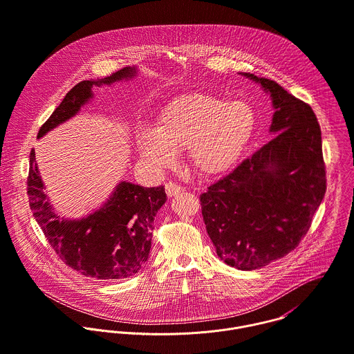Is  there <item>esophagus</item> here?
I'll list each match as a JSON object with an SVG mask.
<instances>
[{"label":"esophagus","mask_w":354,"mask_h":354,"mask_svg":"<svg viewBox=\"0 0 354 354\" xmlns=\"http://www.w3.org/2000/svg\"><path fill=\"white\" fill-rule=\"evenodd\" d=\"M165 189H166V194H167L169 198L176 196L177 194H180V192L184 191V188H183L181 185H178V184H176V183H171V181H170V183H166Z\"/></svg>","instance_id":"1"}]
</instances>
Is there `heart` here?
<instances>
[{
	"instance_id": "b5f03b06",
	"label": "heart",
	"mask_w": 354,
	"mask_h": 354,
	"mask_svg": "<svg viewBox=\"0 0 354 354\" xmlns=\"http://www.w3.org/2000/svg\"><path fill=\"white\" fill-rule=\"evenodd\" d=\"M255 126L250 104L206 93H187L170 100L156 117L155 130L137 137L141 158L156 169L173 165L177 149L196 173L218 176L234 167L247 148Z\"/></svg>"
}]
</instances>
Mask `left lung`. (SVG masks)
<instances>
[{
	"label": "left lung",
	"instance_id": "left-lung-1",
	"mask_svg": "<svg viewBox=\"0 0 354 354\" xmlns=\"http://www.w3.org/2000/svg\"><path fill=\"white\" fill-rule=\"evenodd\" d=\"M270 93L276 136L201 195L217 255L240 270L262 268L292 251L308 234L327 189L322 130L309 104L254 74Z\"/></svg>",
	"mask_w": 354,
	"mask_h": 354
}]
</instances>
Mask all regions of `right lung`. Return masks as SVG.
<instances>
[{
  "instance_id": "obj_1",
  "label": "right lung",
  "mask_w": 354,
  "mask_h": 354,
  "mask_svg": "<svg viewBox=\"0 0 354 354\" xmlns=\"http://www.w3.org/2000/svg\"><path fill=\"white\" fill-rule=\"evenodd\" d=\"M134 75L136 67H124L110 77L77 84L41 126L38 138L74 117L93 97L95 85H111ZM27 195L35 221L62 261L84 276L100 280L124 279L144 268L155 216L167 199L162 185L144 188L122 181L93 214L82 220H60L44 192L34 149L30 152Z\"/></svg>"
}]
</instances>
